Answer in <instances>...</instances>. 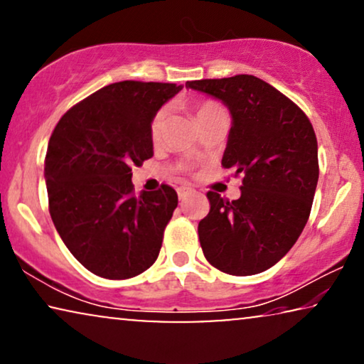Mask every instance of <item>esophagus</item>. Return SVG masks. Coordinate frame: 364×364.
<instances>
[{
	"label": "esophagus",
	"mask_w": 364,
	"mask_h": 364,
	"mask_svg": "<svg viewBox=\"0 0 364 364\" xmlns=\"http://www.w3.org/2000/svg\"><path fill=\"white\" fill-rule=\"evenodd\" d=\"M177 193H178V198H186L188 193H191V188L186 187V186H182V187L177 188Z\"/></svg>",
	"instance_id": "esophagus-1"
}]
</instances>
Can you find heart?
I'll list each match as a JSON object with an SVG mask.
<instances>
[{
    "mask_svg": "<svg viewBox=\"0 0 364 364\" xmlns=\"http://www.w3.org/2000/svg\"><path fill=\"white\" fill-rule=\"evenodd\" d=\"M223 112V109L220 104L213 102V101H200L196 104V117L198 124L205 122L207 119H210L217 114ZM166 119H167V111L166 109H161L154 114L152 121H151V137L152 141H159L162 137L164 127H166Z\"/></svg>",
    "mask_w": 364,
    "mask_h": 364,
    "instance_id": "b5f03b06",
    "label": "heart"
}]
</instances>
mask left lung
<instances>
[{
	"label": "left lung",
	"mask_w": 364,
	"mask_h": 364,
	"mask_svg": "<svg viewBox=\"0 0 364 364\" xmlns=\"http://www.w3.org/2000/svg\"><path fill=\"white\" fill-rule=\"evenodd\" d=\"M186 86L230 109L233 124L222 167L242 176L237 200L207 192L210 210L198 222L203 255L228 275L265 272L295 245L310 217L320 173L310 119L285 94L250 74Z\"/></svg>",
	"instance_id": "8db88e82"
}]
</instances>
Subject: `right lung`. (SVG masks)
<instances>
[{"label": "right lung", "mask_w": 364, "mask_h": 364, "mask_svg": "<svg viewBox=\"0 0 364 364\" xmlns=\"http://www.w3.org/2000/svg\"><path fill=\"white\" fill-rule=\"evenodd\" d=\"M171 82L121 81L82 99L49 137V213L64 245L94 275L126 280L157 260L177 192L134 193L132 166L154 156L151 121L181 91Z\"/></svg>", "instance_id": "right-lung-1"}]
</instances>
